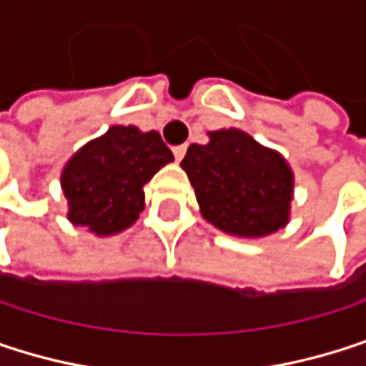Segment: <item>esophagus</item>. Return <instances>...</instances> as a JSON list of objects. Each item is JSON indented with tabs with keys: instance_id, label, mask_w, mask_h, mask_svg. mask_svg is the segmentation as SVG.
I'll return each instance as SVG.
<instances>
[{
	"instance_id": "1",
	"label": "esophagus",
	"mask_w": 366,
	"mask_h": 366,
	"mask_svg": "<svg viewBox=\"0 0 366 366\" xmlns=\"http://www.w3.org/2000/svg\"><path fill=\"white\" fill-rule=\"evenodd\" d=\"M184 154H187V145H175V147H173L175 160H182V158H184Z\"/></svg>"
}]
</instances>
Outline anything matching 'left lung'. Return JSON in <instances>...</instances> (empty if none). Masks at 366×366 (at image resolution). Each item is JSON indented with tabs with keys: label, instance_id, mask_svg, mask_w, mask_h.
Listing matches in <instances>:
<instances>
[{
	"label": "left lung",
	"instance_id": "obj_1",
	"mask_svg": "<svg viewBox=\"0 0 366 366\" xmlns=\"http://www.w3.org/2000/svg\"><path fill=\"white\" fill-rule=\"evenodd\" d=\"M182 160L208 223L238 238H262L290 221L294 173L287 160L238 128L208 134Z\"/></svg>",
	"mask_w": 366,
	"mask_h": 366
}]
</instances>
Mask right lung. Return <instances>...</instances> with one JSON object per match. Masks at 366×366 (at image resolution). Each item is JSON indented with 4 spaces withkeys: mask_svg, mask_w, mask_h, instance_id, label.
Masks as SVG:
<instances>
[{
    "mask_svg": "<svg viewBox=\"0 0 366 366\" xmlns=\"http://www.w3.org/2000/svg\"><path fill=\"white\" fill-rule=\"evenodd\" d=\"M171 160L173 154L156 130L111 126L85 143L61 171L70 223L96 236L128 229L145 206L143 187Z\"/></svg>",
    "mask_w": 366,
    "mask_h": 366,
    "instance_id": "right-lung-1",
    "label": "right lung"
}]
</instances>
